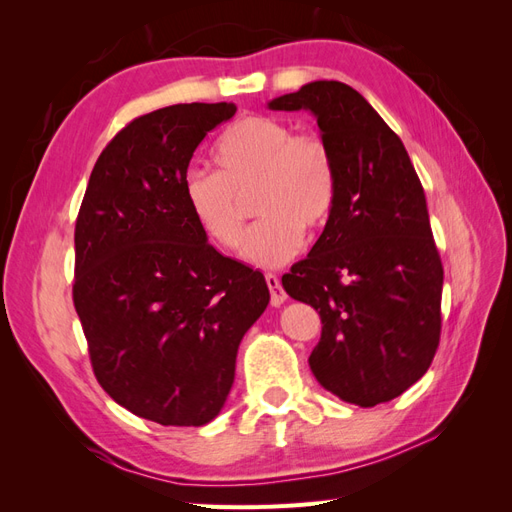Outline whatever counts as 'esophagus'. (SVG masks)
Masks as SVG:
<instances>
[{
	"mask_svg": "<svg viewBox=\"0 0 512 512\" xmlns=\"http://www.w3.org/2000/svg\"><path fill=\"white\" fill-rule=\"evenodd\" d=\"M265 280H267V286L271 290V305L280 307L286 301V292H284L280 280H277V275H273V273H267Z\"/></svg>",
	"mask_w": 512,
	"mask_h": 512,
	"instance_id": "1",
	"label": "esophagus"
}]
</instances>
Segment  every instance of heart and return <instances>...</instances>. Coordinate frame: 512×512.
Returning <instances> with one entry per match:
<instances>
[{"mask_svg":"<svg viewBox=\"0 0 512 512\" xmlns=\"http://www.w3.org/2000/svg\"><path fill=\"white\" fill-rule=\"evenodd\" d=\"M215 173L185 179V203L205 235L222 247L243 239L247 200L262 220L247 232L243 258L280 267L301 250L303 232L327 226L337 203V164L316 134H297L275 117H243L213 147Z\"/></svg>","mask_w":512,"mask_h":512,"instance_id":"obj_1","label":"heart"}]
</instances>
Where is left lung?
I'll use <instances>...</instances> for the list:
<instances>
[{"label": "left lung", "instance_id": "obj_1", "mask_svg": "<svg viewBox=\"0 0 512 512\" xmlns=\"http://www.w3.org/2000/svg\"><path fill=\"white\" fill-rule=\"evenodd\" d=\"M312 111L337 164V203L282 286L320 314L316 380L371 408L421 380L440 344L444 269L421 179L401 138L346 83L314 81L269 102Z\"/></svg>", "mask_w": 512, "mask_h": 512}]
</instances>
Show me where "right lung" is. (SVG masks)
Here are the masks:
<instances>
[{"mask_svg":"<svg viewBox=\"0 0 512 512\" xmlns=\"http://www.w3.org/2000/svg\"><path fill=\"white\" fill-rule=\"evenodd\" d=\"M232 102L136 117L104 147L74 228L72 299L102 389L147 421L220 414L237 350L269 305L265 275L222 256L185 203L200 141Z\"/></svg>","mask_w":512,"mask_h":512,"instance_id":"1","label":"right lung"}]
</instances>
